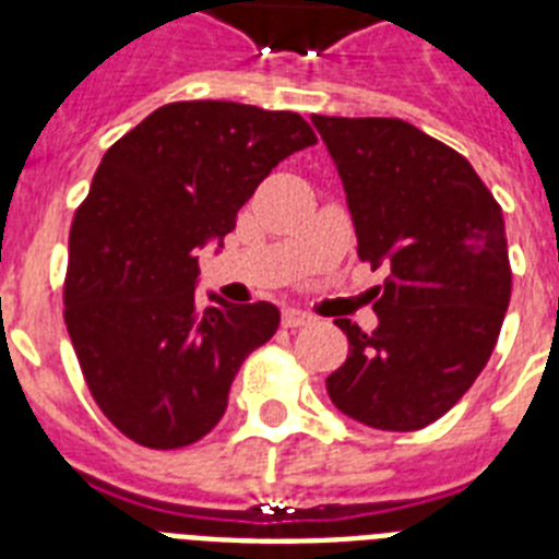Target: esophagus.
<instances>
[{"label":"esophagus","instance_id":"34e87169","mask_svg":"<svg viewBox=\"0 0 559 559\" xmlns=\"http://www.w3.org/2000/svg\"><path fill=\"white\" fill-rule=\"evenodd\" d=\"M310 322H313L310 316L301 313V310H293V307L281 313V324H284V328H305V324H310Z\"/></svg>","mask_w":559,"mask_h":559}]
</instances>
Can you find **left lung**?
Wrapping results in <instances>:
<instances>
[{
    "mask_svg": "<svg viewBox=\"0 0 559 559\" xmlns=\"http://www.w3.org/2000/svg\"><path fill=\"white\" fill-rule=\"evenodd\" d=\"M340 170L359 261L373 287L371 333L340 319L348 359L328 377L342 415L385 432L447 415L493 354L511 301L502 205L461 153L400 118L313 116Z\"/></svg>",
    "mask_w": 559,
    "mask_h": 559,
    "instance_id": "left-lung-1",
    "label": "left lung"
}]
</instances>
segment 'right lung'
Segmentation results:
<instances>
[{
	"label": "right lung",
	"instance_id": "obj_1",
	"mask_svg": "<svg viewBox=\"0 0 559 559\" xmlns=\"http://www.w3.org/2000/svg\"><path fill=\"white\" fill-rule=\"evenodd\" d=\"M316 144L298 112L177 100L121 135L74 211L66 328L98 408L130 441L179 450L219 424L243 359L278 331L270 301L200 307L197 254L289 153Z\"/></svg>",
	"mask_w": 559,
	"mask_h": 559
}]
</instances>
